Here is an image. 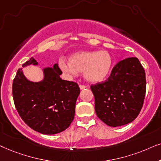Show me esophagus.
Returning a JSON list of instances; mask_svg holds the SVG:
<instances>
[{
  "instance_id": "obj_1",
  "label": "esophagus",
  "mask_w": 161,
  "mask_h": 161,
  "mask_svg": "<svg viewBox=\"0 0 161 161\" xmlns=\"http://www.w3.org/2000/svg\"><path fill=\"white\" fill-rule=\"evenodd\" d=\"M79 88H80L81 90H84L85 88H86V86H85V85H79Z\"/></svg>"
}]
</instances>
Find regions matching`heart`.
Segmentation results:
<instances>
[{
	"instance_id": "obj_1",
	"label": "heart",
	"mask_w": 161,
	"mask_h": 161,
	"mask_svg": "<svg viewBox=\"0 0 161 161\" xmlns=\"http://www.w3.org/2000/svg\"><path fill=\"white\" fill-rule=\"evenodd\" d=\"M69 63L62 59L59 68L68 75H76L84 72L87 82L99 83L104 82L112 72L114 61L112 55L107 51H82L70 56Z\"/></svg>"
}]
</instances>
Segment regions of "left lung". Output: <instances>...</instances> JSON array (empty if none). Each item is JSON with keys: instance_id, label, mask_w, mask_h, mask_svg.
<instances>
[{"instance_id": "obj_1", "label": "left lung", "mask_w": 161, "mask_h": 161, "mask_svg": "<svg viewBox=\"0 0 161 161\" xmlns=\"http://www.w3.org/2000/svg\"><path fill=\"white\" fill-rule=\"evenodd\" d=\"M98 119L110 127H119L134 121L143 107L146 75L136 57L120 61L108 80L91 85Z\"/></svg>"}]
</instances>
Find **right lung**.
Here are the masks:
<instances>
[{
	"label": "right lung",
	"mask_w": 161,
	"mask_h": 161,
	"mask_svg": "<svg viewBox=\"0 0 161 161\" xmlns=\"http://www.w3.org/2000/svg\"><path fill=\"white\" fill-rule=\"evenodd\" d=\"M39 65L31 57L22 65ZM43 78L32 82L18 70L12 85L14 105L23 121L40 133L53 135L65 130L74 119L80 93L77 83L63 80L57 64L42 68Z\"/></svg>",
	"instance_id": "right-lung-1"
}]
</instances>
